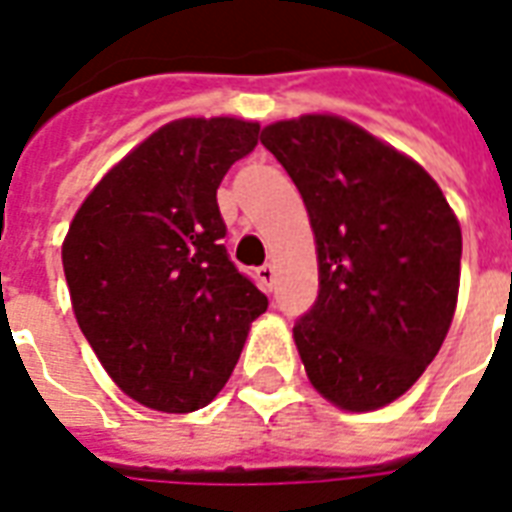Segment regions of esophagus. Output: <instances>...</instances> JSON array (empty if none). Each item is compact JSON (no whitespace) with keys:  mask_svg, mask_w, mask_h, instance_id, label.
I'll return each mask as SVG.
<instances>
[{"mask_svg":"<svg viewBox=\"0 0 512 512\" xmlns=\"http://www.w3.org/2000/svg\"><path fill=\"white\" fill-rule=\"evenodd\" d=\"M256 280H259L264 291H272V285H275V267L272 264H261L256 269Z\"/></svg>","mask_w":512,"mask_h":512,"instance_id":"obj_1","label":"esophagus"}]
</instances>
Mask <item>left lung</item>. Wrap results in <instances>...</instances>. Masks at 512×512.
Returning a JSON list of instances; mask_svg holds the SVG:
<instances>
[{"instance_id": "obj_1", "label": "left lung", "mask_w": 512, "mask_h": 512, "mask_svg": "<svg viewBox=\"0 0 512 512\" xmlns=\"http://www.w3.org/2000/svg\"><path fill=\"white\" fill-rule=\"evenodd\" d=\"M299 189L320 291L293 339L312 387L374 411L425 374L449 334L462 232L441 186L398 149L331 114L261 130Z\"/></svg>"}]
</instances>
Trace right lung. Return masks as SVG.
Here are the masks:
<instances>
[{"label": "right lung", "mask_w": 512, "mask_h": 512, "mask_svg": "<svg viewBox=\"0 0 512 512\" xmlns=\"http://www.w3.org/2000/svg\"><path fill=\"white\" fill-rule=\"evenodd\" d=\"M259 125L186 117L106 173L71 221L63 272L82 334L117 387L168 414L227 384L267 296L229 259L216 189Z\"/></svg>", "instance_id": "add662e5"}]
</instances>
